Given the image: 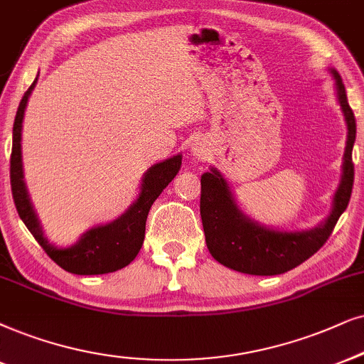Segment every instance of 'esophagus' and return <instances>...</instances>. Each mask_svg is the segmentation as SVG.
Listing matches in <instances>:
<instances>
[{"label": "esophagus", "mask_w": 364, "mask_h": 364, "mask_svg": "<svg viewBox=\"0 0 364 364\" xmlns=\"http://www.w3.org/2000/svg\"><path fill=\"white\" fill-rule=\"evenodd\" d=\"M191 153L195 158L198 159H203L206 156V146L201 144V142H195V144L191 146Z\"/></svg>", "instance_id": "34e87169"}]
</instances>
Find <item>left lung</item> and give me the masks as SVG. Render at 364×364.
I'll return each mask as SVG.
<instances>
[{"instance_id": "obj_1", "label": "left lung", "mask_w": 364, "mask_h": 364, "mask_svg": "<svg viewBox=\"0 0 364 364\" xmlns=\"http://www.w3.org/2000/svg\"><path fill=\"white\" fill-rule=\"evenodd\" d=\"M336 97L341 105L348 137L344 148L341 181L333 196L329 215L321 225L309 230H279L265 227L243 213L232 188L218 169L211 166L201 174L200 213L203 222L206 247L211 257L228 269L250 275H279L301 265L324 245L339 216L351 198L354 166L353 146L356 141V121L348 104L346 90L334 68Z\"/></svg>"}]
</instances>
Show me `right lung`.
<instances>
[{"mask_svg":"<svg viewBox=\"0 0 364 364\" xmlns=\"http://www.w3.org/2000/svg\"><path fill=\"white\" fill-rule=\"evenodd\" d=\"M36 80H38V77L23 95L16 110L15 124H13L10 178L13 200H15L18 215L26 225V228L30 230L31 235L35 237V240L47 252L50 259L67 272L77 275L116 272V270L131 264L139 254L142 242H144L146 220H148L151 205L178 174L179 168H181L183 154L171 156V158L153 164L141 179L139 195H137L134 203L129 206L121 216H117L116 220L109 223L94 225L70 247H57L45 237L38 215H36L35 206L31 203L28 188H26L25 173H23V117H25L26 104H28L31 92L35 89Z\"/></svg>","mask_w":364,"mask_h":364,"instance_id":"right-lung-1","label":"right lung"}]
</instances>
